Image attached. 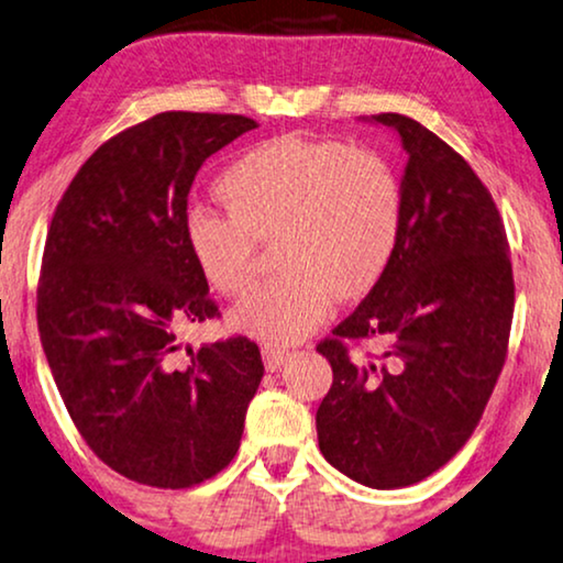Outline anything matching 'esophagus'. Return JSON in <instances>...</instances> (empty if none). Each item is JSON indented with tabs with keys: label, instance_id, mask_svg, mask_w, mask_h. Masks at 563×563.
I'll list each match as a JSON object with an SVG mask.
<instances>
[{
	"label": "esophagus",
	"instance_id": "1",
	"mask_svg": "<svg viewBox=\"0 0 563 563\" xmlns=\"http://www.w3.org/2000/svg\"><path fill=\"white\" fill-rule=\"evenodd\" d=\"M286 357H288V350L275 347V344H265V347H262V360H265V368L269 373L280 371V365L286 363Z\"/></svg>",
	"mask_w": 563,
	"mask_h": 563
}]
</instances>
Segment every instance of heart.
Segmentation results:
<instances>
[{
	"label": "heart",
	"mask_w": 563,
	"mask_h": 563,
	"mask_svg": "<svg viewBox=\"0 0 563 563\" xmlns=\"http://www.w3.org/2000/svg\"><path fill=\"white\" fill-rule=\"evenodd\" d=\"M229 213L192 206L185 244L213 290L250 286L257 242L275 239L283 269L250 290L229 324L254 340H303L327 319L332 294H371L391 265L404 223L401 179L380 154L342 141L275 136L221 172Z\"/></svg>",
	"instance_id": "b5f03b06"
}]
</instances>
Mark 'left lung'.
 Wrapping results in <instances>:
<instances>
[{
    "label": "left lung",
    "mask_w": 563,
    "mask_h": 563,
    "mask_svg": "<svg viewBox=\"0 0 563 563\" xmlns=\"http://www.w3.org/2000/svg\"><path fill=\"white\" fill-rule=\"evenodd\" d=\"M399 133L404 223L394 260L319 352L332 388L319 451L371 489H401L466 445L497 384L515 309L505 223L492 195L443 139L399 112L360 118ZM376 339V364L344 341Z\"/></svg>",
    "instance_id": "left-lung-1"
}]
</instances>
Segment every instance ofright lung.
<instances>
[{"label":"right lung","instance_id":"1","mask_svg":"<svg viewBox=\"0 0 563 563\" xmlns=\"http://www.w3.org/2000/svg\"><path fill=\"white\" fill-rule=\"evenodd\" d=\"M252 118L159 112L81 164L51 221L37 329L58 394L97 459L187 489L227 468L265 373L246 336L179 342L219 313L185 244L187 195Z\"/></svg>","mask_w":563,"mask_h":563}]
</instances>
